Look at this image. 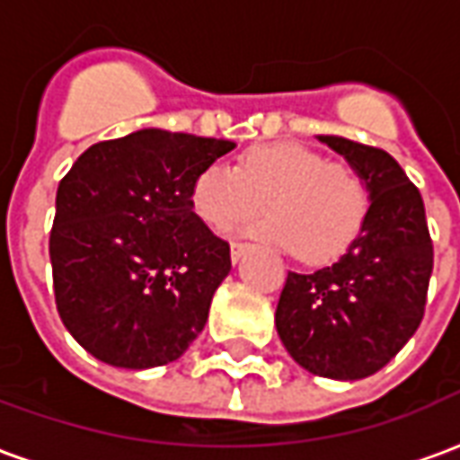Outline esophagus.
<instances>
[{
    "mask_svg": "<svg viewBox=\"0 0 460 460\" xmlns=\"http://www.w3.org/2000/svg\"><path fill=\"white\" fill-rule=\"evenodd\" d=\"M249 249H251V243H241V241H234V243H231V261L236 263V261H239L241 256H243V253H246Z\"/></svg>",
    "mask_w": 460,
    "mask_h": 460,
    "instance_id": "obj_1",
    "label": "esophagus"
}]
</instances>
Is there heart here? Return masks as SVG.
I'll return each mask as SVG.
<instances>
[{
  "label": "heart",
  "mask_w": 460,
  "mask_h": 460,
  "mask_svg": "<svg viewBox=\"0 0 460 460\" xmlns=\"http://www.w3.org/2000/svg\"><path fill=\"white\" fill-rule=\"evenodd\" d=\"M263 204L270 217L253 229L261 239L308 263H325L362 234L372 190L357 167L328 162L296 142L249 147L236 170L209 164L191 181V209L219 234L259 217Z\"/></svg>",
  "instance_id": "b5f03b06"
}]
</instances>
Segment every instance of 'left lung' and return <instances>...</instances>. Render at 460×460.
Returning <instances> with one entry per match:
<instances>
[{"mask_svg":"<svg viewBox=\"0 0 460 460\" xmlns=\"http://www.w3.org/2000/svg\"><path fill=\"white\" fill-rule=\"evenodd\" d=\"M320 140L365 174L372 209L342 259L313 273H288L276 328L290 357L313 375L362 379L421 325L434 241L421 194L389 152L338 135Z\"/></svg>","mask_w":460,"mask_h":460,"instance_id":"obj_1","label":"left lung"}]
</instances>
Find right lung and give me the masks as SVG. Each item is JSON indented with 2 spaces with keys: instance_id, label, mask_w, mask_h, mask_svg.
<instances>
[{
  "instance_id": "obj_1",
  "label": "right lung",
  "mask_w": 460,
  "mask_h": 460,
  "mask_svg": "<svg viewBox=\"0 0 460 460\" xmlns=\"http://www.w3.org/2000/svg\"><path fill=\"white\" fill-rule=\"evenodd\" d=\"M234 147L147 128L91 145L58 181L56 308L101 362L167 365L204 330L231 253L191 209V181Z\"/></svg>"
}]
</instances>
